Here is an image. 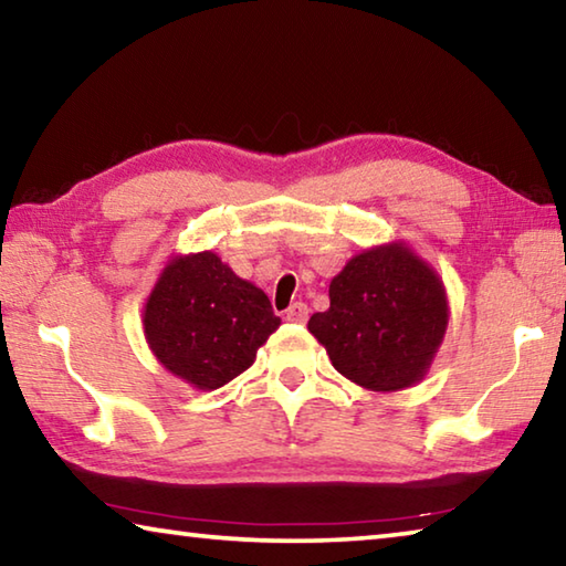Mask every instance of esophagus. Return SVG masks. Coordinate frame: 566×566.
<instances>
[{"label":"esophagus","mask_w":566,"mask_h":566,"mask_svg":"<svg viewBox=\"0 0 566 566\" xmlns=\"http://www.w3.org/2000/svg\"><path fill=\"white\" fill-rule=\"evenodd\" d=\"M286 314V322H294V324H304L306 317H310V306L304 302H294L290 310L284 312Z\"/></svg>","instance_id":"esophagus-1"}]
</instances>
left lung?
<instances>
[{
  "instance_id": "1",
  "label": "left lung",
  "mask_w": 566,
  "mask_h": 566,
  "mask_svg": "<svg viewBox=\"0 0 566 566\" xmlns=\"http://www.w3.org/2000/svg\"><path fill=\"white\" fill-rule=\"evenodd\" d=\"M444 284L407 244L364 249L329 284V310L306 327L334 369L371 391H397L424 379L444 339Z\"/></svg>"
}]
</instances>
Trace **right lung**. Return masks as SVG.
I'll return each mask as SVG.
<instances>
[{
	"mask_svg": "<svg viewBox=\"0 0 566 566\" xmlns=\"http://www.w3.org/2000/svg\"><path fill=\"white\" fill-rule=\"evenodd\" d=\"M142 322L165 369L205 391L252 367L256 349L282 324L270 296L239 280L214 252L169 260Z\"/></svg>",
	"mask_w": 566,
	"mask_h": 566,
	"instance_id": "1",
	"label": "right lung"
}]
</instances>
